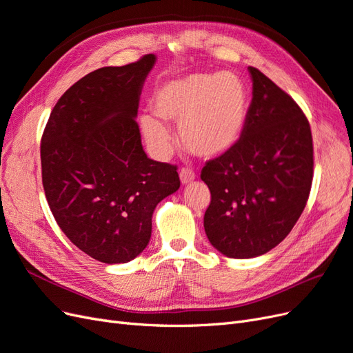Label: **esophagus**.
Returning <instances> with one entry per match:
<instances>
[{"instance_id": "34e87169", "label": "esophagus", "mask_w": 353, "mask_h": 353, "mask_svg": "<svg viewBox=\"0 0 353 353\" xmlns=\"http://www.w3.org/2000/svg\"><path fill=\"white\" fill-rule=\"evenodd\" d=\"M179 178H181V183L188 184V183H191V181L196 179V174L188 168H183L179 170Z\"/></svg>"}]
</instances>
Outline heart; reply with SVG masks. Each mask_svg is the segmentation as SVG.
I'll use <instances>...</instances> for the list:
<instances>
[{
	"instance_id": "1",
	"label": "heart",
	"mask_w": 353,
	"mask_h": 353,
	"mask_svg": "<svg viewBox=\"0 0 353 353\" xmlns=\"http://www.w3.org/2000/svg\"><path fill=\"white\" fill-rule=\"evenodd\" d=\"M249 92L236 73H193L169 81L153 95V109L179 123V140L190 153L218 157L239 143L248 119ZM147 143L157 152L170 144L168 126L153 114L141 116Z\"/></svg>"
}]
</instances>
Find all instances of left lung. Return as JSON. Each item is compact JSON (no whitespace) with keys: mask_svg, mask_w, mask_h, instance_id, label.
Segmentation results:
<instances>
[{"mask_svg":"<svg viewBox=\"0 0 353 353\" xmlns=\"http://www.w3.org/2000/svg\"><path fill=\"white\" fill-rule=\"evenodd\" d=\"M253 99L239 143L210 159L205 231L228 258L248 259L280 244L301 218L314 178L311 125L299 104L256 68Z\"/></svg>","mask_w":353,"mask_h":353,"instance_id":"1","label":"left lung"}]
</instances>
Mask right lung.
Returning <instances> with one entry per match:
<instances>
[{"instance_id":"obj_1","label":"right lung","mask_w":353,"mask_h":353,"mask_svg":"<svg viewBox=\"0 0 353 353\" xmlns=\"http://www.w3.org/2000/svg\"><path fill=\"white\" fill-rule=\"evenodd\" d=\"M153 54L85 74L61 95L41 138L48 206L95 261L125 263L150 241L160 200L179 188L176 165L148 159L135 121Z\"/></svg>"}]
</instances>
